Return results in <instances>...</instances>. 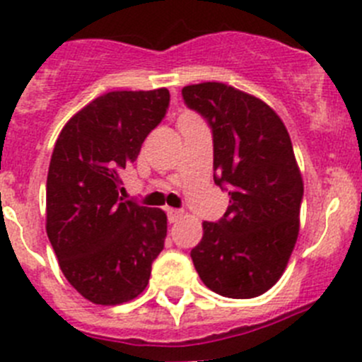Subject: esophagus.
Here are the masks:
<instances>
[{
  "instance_id": "1",
  "label": "esophagus",
  "mask_w": 362,
  "mask_h": 362,
  "mask_svg": "<svg viewBox=\"0 0 362 362\" xmlns=\"http://www.w3.org/2000/svg\"><path fill=\"white\" fill-rule=\"evenodd\" d=\"M166 214H168V219H170V223H177L178 219H180L182 217V210H178V209H168L166 210Z\"/></svg>"
}]
</instances>
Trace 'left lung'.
Instances as JSON below:
<instances>
[{"label": "left lung", "mask_w": 362, "mask_h": 362, "mask_svg": "<svg viewBox=\"0 0 362 362\" xmlns=\"http://www.w3.org/2000/svg\"><path fill=\"white\" fill-rule=\"evenodd\" d=\"M212 131L214 182L230 196L216 223H203L191 251L202 281L231 299L276 285L299 235L304 185L288 131L263 100L223 83L182 90Z\"/></svg>", "instance_id": "1"}]
</instances>
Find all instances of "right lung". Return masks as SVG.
Instances as JSON below:
<instances>
[{
  "label": "right lung",
  "instance_id": "right-lung-1",
  "mask_svg": "<svg viewBox=\"0 0 362 362\" xmlns=\"http://www.w3.org/2000/svg\"><path fill=\"white\" fill-rule=\"evenodd\" d=\"M168 106L166 88L110 92L74 115L56 139L45 230L66 281L95 304L138 297L164 249L166 214L124 202L120 175Z\"/></svg>",
  "mask_w": 362,
  "mask_h": 362
}]
</instances>
